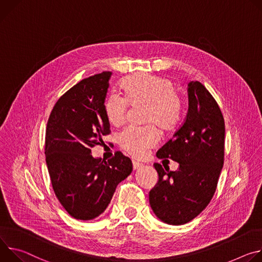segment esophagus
Wrapping results in <instances>:
<instances>
[{"instance_id": "esophagus-1", "label": "esophagus", "mask_w": 262, "mask_h": 262, "mask_svg": "<svg viewBox=\"0 0 262 262\" xmlns=\"http://www.w3.org/2000/svg\"><path fill=\"white\" fill-rule=\"evenodd\" d=\"M132 164H133V169H134V170L143 167V164H142V163H140V162H138V161H135V160L132 161Z\"/></svg>"}]
</instances>
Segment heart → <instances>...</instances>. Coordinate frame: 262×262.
I'll use <instances>...</instances> for the list:
<instances>
[{
	"mask_svg": "<svg viewBox=\"0 0 262 262\" xmlns=\"http://www.w3.org/2000/svg\"><path fill=\"white\" fill-rule=\"evenodd\" d=\"M122 89L125 99L112 95L105 103V114L111 125L120 126L125 122L128 104H147V122L155 123L163 130L177 125L181 101L171 80L150 74H136L122 81ZM118 139L125 151L140 157L158 142L159 133L154 126L128 127L119 134Z\"/></svg>",
	"mask_w": 262,
	"mask_h": 262,
	"instance_id": "1",
	"label": "heart"
}]
</instances>
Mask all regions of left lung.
Masks as SVG:
<instances>
[{"label":"left lung","mask_w":262,"mask_h":262,"mask_svg":"<svg viewBox=\"0 0 262 262\" xmlns=\"http://www.w3.org/2000/svg\"><path fill=\"white\" fill-rule=\"evenodd\" d=\"M188 111L183 125L156 156L179 163L172 171L154 163L158 182L149 192L155 215L168 225H183L211 201L224 164L225 122L221 109L199 81L188 83Z\"/></svg>","instance_id":"obj_1"}]
</instances>
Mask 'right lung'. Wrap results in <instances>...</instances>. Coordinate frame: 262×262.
I'll return each instance as SVG.
<instances>
[{
	"label": "right lung",
	"instance_id": "obj_1",
	"mask_svg": "<svg viewBox=\"0 0 262 262\" xmlns=\"http://www.w3.org/2000/svg\"><path fill=\"white\" fill-rule=\"evenodd\" d=\"M112 72L83 79L55 104L46 130V161L54 192L68 213L81 221L102 214L132 161L116 152L108 161L92 149L110 133L105 98Z\"/></svg>",
	"mask_w": 262,
	"mask_h": 262
}]
</instances>
